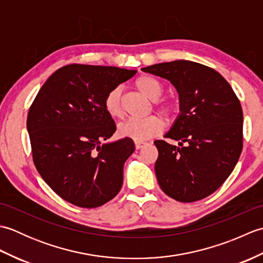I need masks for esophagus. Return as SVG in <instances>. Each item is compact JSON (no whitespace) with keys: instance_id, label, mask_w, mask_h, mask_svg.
<instances>
[{"instance_id":"34e87169","label":"esophagus","mask_w":263,"mask_h":263,"mask_svg":"<svg viewBox=\"0 0 263 263\" xmlns=\"http://www.w3.org/2000/svg\"><path fill=\"white\" fill-rule=\"evenodd\" d=\"M147 142H139V141H136V149H141L143 148L144 146H146Z\"/></svg>"}]
</instances>
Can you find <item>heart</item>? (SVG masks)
<instances>
[{
    "mask_svg": "<svg viewBox=\"0 0 263 263\" xmlns=\"http://www.w3.org/2000/svg\"><path fill=\"white\" fill-rule=\"evenodd\" d=\"M136 87L143 96H146L152 102H156V108L159 113L164 115H172L175 111V105L167 100H157L163 96L164 86L159 80L150 76H142L138 78L136 81ZM105 109L109 116L114 119H119L123 116V105H122V89L121 87H115L106 95L104 99ZM163 130V123L156 116H150L147 119L138 120L130 119L121 123L117 128L119 135L123 138L132 139L135 141H146L158 136Z\"/></svg>",
    "mask_w": 263,
    "mask_h": 263,
    "instance_id": "b5f03b06",
    "label": "heart"
}]
</instances>
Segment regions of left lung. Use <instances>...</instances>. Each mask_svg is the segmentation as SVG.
Here are the masks:
<instances>
[{
  "mask_svg": "<svg viewBox=\"0 0 263 263\" xmlns=\"http://www.w3.org/2000/svg\"><path fill=\"white\" fill-rule=\"evenodd\" d=\"M176 88L180 111L165 138L156 140L155 173L161 190L180 202H194L221 186L243 148L242 106L230 83L214 69L186 60L141 69Z\"/></svg>",
  "mask_w": 263,
  "mask_h": 263,
  "instance_id": "obj_1",
  "label": "left lung"
}]
</instances>
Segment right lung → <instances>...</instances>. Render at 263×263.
<instances>
[{"mask_svg": "<svg viewBox=\"0 0 263 263\" xmlns=\"http://www.w3.org/2000/svg\"><path fill=\"white\" fill-rule=\"evenodd\" d=\"M137 70L70 64L44 83L27 117L32 159L48 186L68 202L97 208L120 192L132 139L106 142L114 120L104 99Z\"/></svg>", "mask_w": 263, "mask_h": 263, "instance_id": "add662e5", "label": "right lung"}]
</instances>
